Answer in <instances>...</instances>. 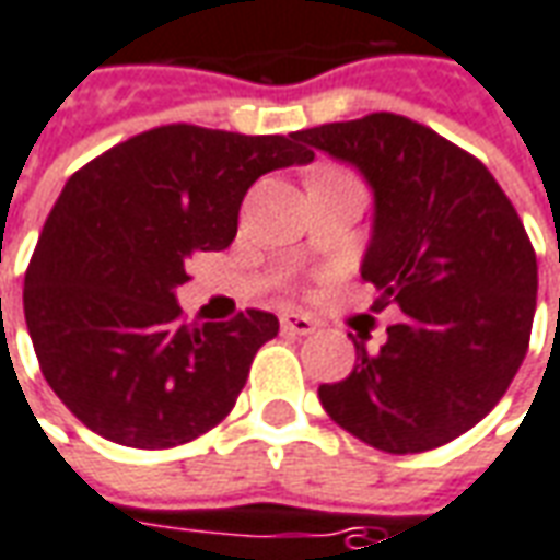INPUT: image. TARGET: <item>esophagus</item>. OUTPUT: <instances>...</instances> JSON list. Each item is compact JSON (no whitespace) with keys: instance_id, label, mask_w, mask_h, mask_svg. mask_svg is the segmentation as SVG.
Here are the masks:
<instances>
[{"instance_id":"esophagus-1","label":"esophagus","mask_w":560,"mask_h":560,"mask_svg":"<svg viewBox=\"0 0 560 560\" xmlns=\"http://www.w3.org/2000/svg\"><path fill=\"white\" fill-rule=\"evenodd\" d=\"M315 320L308 318V315H303V312H284L281 315V330L291 336H308L315 334Z\"/></svg>"}]
</instances>
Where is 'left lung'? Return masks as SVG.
Here are the masks:
<instances>
[{"mask_svg": "<svg viewBox=\"0 0 560 560\" xmlns=\"http://www.w3.org/2000/svg\"><path fill=\"white\" fill-rule=\"evenodd\" d=\"M361 172L373 233L361 276L400 324L378 351L354 342L351 375L320 406L361 443L412 455L479 424L525 361L537 308V254L482 163L390 112L293 132Z\"/></svg>", "mask_w": 560, "mask_h": 560, "instance_id": "8db88e82", "label": "left lung"}]
</instances>
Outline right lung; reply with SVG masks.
<instances>
[{
  "label": "right lung",
  "instance_id": "1",
  "mask_svg": "<svg viewBox=\"0 0 560 560\" xmlns=\"http://www.w3.org/2000/svg\"><path fill=\"white\" fill-rule=\"evenodd\" d=\"M315 154L296 136L170 124L115 144L62 187L23 281V315L54 394L93 433L172 448L224 421L279 318L248 308L187 327L175 288L226 248L248 187Z\"/></svg>",
  "mask_w": 560,
  "mask_h": 560
}]
</instances>
